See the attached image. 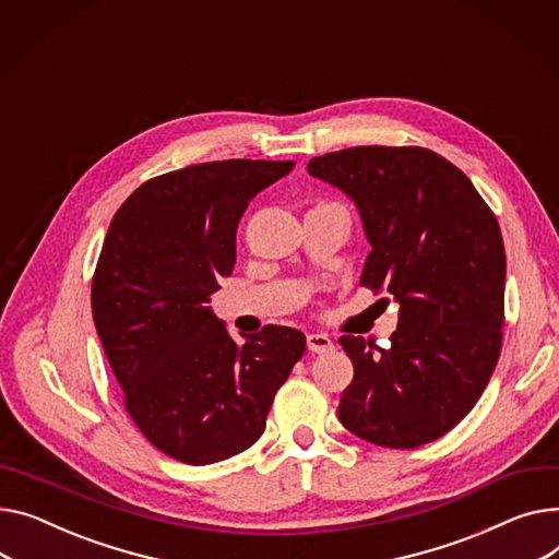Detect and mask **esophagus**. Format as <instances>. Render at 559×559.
Segmentation results:
<instances>
[{
    "mask_svg": "<svg viewBox=\"0 0 559 559\" xmlns=\"http://www.w3.org/2000/svg\"><path fill=\"white\" fill-rule=\"evenodd\" d=\"M308 350H312V353H328V350H332V340L328 337V334L312 332V334H308Z\"/></svg>",
    "mask_w": 559,
    "mask_h": 559,
    "instance_id": "esophagus-1",
    "label": "esophagus"
}]
</instances>
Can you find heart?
I'll return each instance as SVG.
<instances>
[{
	"label": "heart",
	"instance_id": "obj_1",
	"mask_svg": "<svg viewBox=\"0 0 559 559\" xmlns=\"http://www.w3.org/2000/svg\"><path fill=\"white\" fill-rule=\"evenodd\" d=\"M319 204H334V202H319Z\"/></svg>",
	"mask_w": 559,
	"mask_h": 559
}]
</instances>
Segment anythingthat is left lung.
Here are the masks:
<instances>
[{
    "label": "left lung",
    "mask_w": 559,
    "mask_h": 559,
    "mask_svg": "<svg viewBox=\"0 0 559 559\" xmlns=\"http://www.w3.org/2000/svg\"><path fill=\"white\" fill-rule=\"evenodd\" d=\"M308 173L355 200L373 247L361 285L400 304L391 348L340 337L355 368L340 420L391 450L438 440L472 412L501 355L499 222L461 168L420 145H355L310 159Z\"/></svg>",
    "instance_id": "8db88e82"
}]
</instances>
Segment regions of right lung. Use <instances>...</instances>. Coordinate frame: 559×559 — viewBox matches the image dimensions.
Wrapping results in <instances>:
<instances>
[{
  "label": "right lung",
  "mask_w": 559,
  "mask_h": 559,
  "mask_svg": "<svg viewBox=\"0 0 559 559\" xmlns=\"http://www.w3.org/2000/svg\"><path fill=\"white\" fill-rule=\"evenodd\" d=\"M294 162L227 159L143 181L111 217L92 314L123 404L166 456L209 465L263 436L306 334L265 325L238 344L209 296L234 272L249 202Z\"/></svg>",
  "instance_id": "right-lung-1"
}]
</instances>
